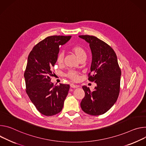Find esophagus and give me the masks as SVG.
Segmentation results:
<instances>
[{
    "instance_id": "obj_1",
    "label": "esophagus",
    "mask_w": 146,
    "mask_h": 146,
    "mask_svg": "<svg viewBox=\"0 0 146 146\" xmlns=\"http://www.w3.org/2000/svg\"><path fill=\"white\" fill-rule=\"evenodd\" d=\"M70 86H71V88H76L78 87V85H74V84H70Z\"/></svg>"
}]
</instances>
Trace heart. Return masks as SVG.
<instances>
[{
  "instance_id": "1",
  "label": "heart",
  "mask_w": 146,
  "mask_h": 146,
  "mask_svg": "<svg viewBox=\"0 0 146 146\" xmlns=\"http://www.w3.org/2000/svg\"><path fill=\"white\" fill-rule=\"evenodd\" d=\"M70 50L76 55L79 61L86 60L87 57V53L85 48L80 45L75 44L71 47ZM64 61V54L62 52H59L56 57V62L58 65H62ZM66 76L71 79L74 82H76L79 79V74L75 71H69Z\"/></svg>"
}]
</instances>
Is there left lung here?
<instances>
[{
    "label": "left lung",
    "instance_id": "1",
    "mask_svg": "<svg viewBox=\"0 0 146 146\" xmlns=\"http://www.w3.org/2000/svg\"><path fill=\"white\" fill-rule=\"evenodd\" d=\"M89 43L92 61L88 80L97 86L93 91L83 86L85 97L82 110L91 115H100L108 111L117 100L120 91L121 71L112 48L96 36L79 35Z\"/></svg>",
    "mask_w": 146,
    "mask_h": 146
}]
</instances>
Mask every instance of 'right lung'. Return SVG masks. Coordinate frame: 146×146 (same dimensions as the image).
Here are the masks:
<instances>
[{"label":"right lung","mask_w":146,"mask_h":146,"mask_svg":"<svg viewBox=\"0 0 146 146\" xmlns=\"http://www.w3.org/2000/svg\"><path fill=\"white\" fill-rule=\"evenodd\" d=\"M71 36H50L37 43L28 57L24 78L26 93L42 114L52 116L62 109L70 85L50 82L52 68L56 62L60 46L67 42Z\"/></svg>","instance_id":"obj_1"}]
</instances>
